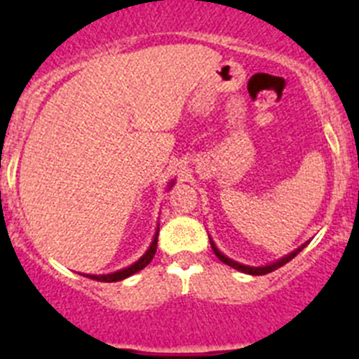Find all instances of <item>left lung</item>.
Returning <instances> with one entry per match:
<instances>
[{
	"mask_svg": "<svg viewBox=\"0 0 359 359\" xmlns=\"http://www.w3.org/2000/svg\"><path fill=\"white\" fill-rule=\"evenodd\" d=\"M210 244H212V250H214L215 257H217L219 261L224 262V264H228V266H231V268L239 269V271H243V273H250V275H266V273H271V271H275V269H278V268H280V266L286 264V262H290L291 259H293V257H297L298 252H302V250H304V246H300V248L294 250L293 253H290V255L284 257V259H280V261L273 262V264L262 266V268H252V266H243V264H239V262L231 261V259H228V257H224L223 253H221L217 248H215V244L212 243V241H210Z\"/></svg>",
	"mask_w": 359,
	"mask_h": 359,
	"instance_id": "left-lung-1",
	"label": "left lung"
}]
</instances>
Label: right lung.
Instances as JSON below:
<instances>
[{
  "mask_svg": "<svg viewBox=\"0 0 359 359\" xmlns=\"http://www.w3.org/2000/svg\"><path fill=\"white\" fill-rule=\"evenodd\" d=\"M156 246H158V233H156V237H154V241H152L151 248L147 250V253H145V255L142 257L138 262H135V264L129 266V268H126V269H120V271H116V273L98 275V277L97 275H90V278H93V280H100V282H118V280H123V278L131 277V275H135L136 271L144 269L145 266L152 261V257H154V253H156Z\"/></svg>",
  "mask_w": 359,
  "mask_h": 359,
  "instance_id": "add662e5",
  "label": "right lung"
}]
</instances>
